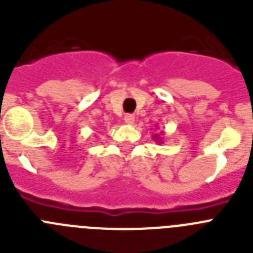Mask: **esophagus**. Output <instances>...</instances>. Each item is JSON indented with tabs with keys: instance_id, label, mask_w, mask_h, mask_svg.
Returning <instances> with one entry per match:
<instances>
[{
	"instance_id": "1",
	"label": "esophagus",
	"mask_w": 253,
	"mask_h": 253,
	"mask_svg": "<svg viewBox=\"0 0 253 253\" xmlns=\"http://www.w3.org/2000/svg\"><path fill=\"white\" fill-rule=\"evenodd\" d=\"M124 122L129 125L134 124V122H135V116H134L133 114H126V115L124 116Z\"/></svg>"
}]
</instances>
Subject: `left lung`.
I'll return each instance as SVG.
<instances>
[{"instance_id":"8db88e82","label":"left lung","mask_w":253,"mask_h":253,"mask_svg":"<svg viewBox=\"0 0 253 253\" xmlns=\"http://www.w3.org/2000/svg\"><path fill=\"white\" fill-rule=\"evenodd\" d=\"M153 139L156 140V142H157V143H162V142H163L162 137H161L160 134H154V135H153Z\"/></svg>"}]
</instances>
